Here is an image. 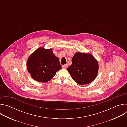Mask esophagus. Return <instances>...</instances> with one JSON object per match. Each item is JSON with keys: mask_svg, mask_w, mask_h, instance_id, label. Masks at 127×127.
<instances>
[{"mask_svg": "<svg viewBox=\"0 0 127 127\" xmlns=\"http://www.w3.org/2000/svg\"><path fill=\"white\" fill-rule=\"evenodd\" d=\"M63 68H67L68 67V65L67 64H65V65H63L62 66Z\"/></svg>", "mask_w": 127, "mask_h": 127, "instance_id": "34e87169", "label": "esophagus"}]
</instances>
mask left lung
Returning <instances> with one entry per match:
<instances>
[{"mask_svg":"<svg viewBox=\"0 0 127 127\" xmlns=\"http://www.w3.org/2000/svg\"><path fill=\"white\" fill-rule=\"evenodd\" d=\"M67 70L77 83L87 84L96 78L98 71V63L92 54L78 52L72 57V64Z\"/></svg>","mask_w":127,"mask_h":127,"instance_id":"obj_1","label":"left lung"}]
</instances>
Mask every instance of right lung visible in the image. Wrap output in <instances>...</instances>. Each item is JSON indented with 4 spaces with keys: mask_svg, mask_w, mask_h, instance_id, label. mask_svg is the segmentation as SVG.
<instances>
[{
    "mask_svg": "<svg viewBox=\"0 0 127 127\" xmlns=\"http://www.w3.org/2000/svg\"><path fill=\"white\" fill-rule=\"evenodd\" d=\"M27 68L34 80L47 82L54 77L62 67L59 58L53 54L52 49H45L41 47L29 56Z\"/></svg>",
    "mask_w": 127,
    "mask_h": 127,
    "instance_id": "1",
    "label": "right lung"
}]
</instances>
